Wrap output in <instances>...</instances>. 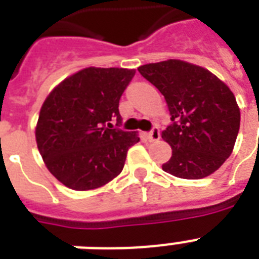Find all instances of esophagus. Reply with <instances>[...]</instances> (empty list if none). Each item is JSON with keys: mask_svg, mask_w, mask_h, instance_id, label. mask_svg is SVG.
Segmentation results:
<instances>
[{"mask_svg": "<svg viewBox=\"0 0 259 259\" xmlns=\"http://www.w3.org/2000/svg\"><path fill=\"white\" fill-rule=\"evenodd\" d=\"M148 138H149L150 142L158 141V140H160V130H158L157 126H154L153 129L150 130L149 133H148Z\"/></svg>", "mask_w": 259, "mask_h": 259, "instance_id": "esophagus-1", "label": "esophagus"}]
</instances>
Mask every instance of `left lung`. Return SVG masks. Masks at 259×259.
Returning <instances> with one entry per match:
<instances>
[{
    "label": "left lung",
    "instance_id": "8db88e82",
    "mask_svg": "<svg viewBox=\"0 0 259 259\" xmlns=\"http://www.w3.org/2000/svg\"><path fill=\"white\" fill-rule=\"evenodd\" d=\"M140 74L164 95L170 123L162 138L172 157L162 169L180 179H203L230 157L241 111L233 91L203 67L181 60L150 63Z\"/></svg>",
    "mask_w": 259,
    "mask_h": 259
}]
</instances>
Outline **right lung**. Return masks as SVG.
<instances>
[{
	"instance_id": "1",
	"label": "right lung",
	"mask_w": 259,
	"mask_h": 259,
	"mask_svg": "<svg viewBox=\"0 0 259 259\" xmlns=\"http://www.w3.org/2000/svg\"><path fill=\"white\" fill-rule=\"evenodd\" d=\"M134 74L89 67L64 79L42 103L36 126L38 152L68 188H99L123 169L127 150L140 137L111 122L121 126L119 99Z\"/></svg>"
}]
</instances>
